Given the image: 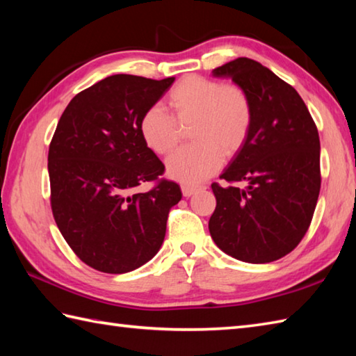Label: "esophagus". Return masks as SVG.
<instances>
[{
	"label": "esophagus",
	"instance_id": "esophagus-1",
	"mask_svg": "<svg viewBox=\"0 0 356 356\" xmlns=\"http://www.w3.org/2000/svg\"><path fill=\"white\" fill-rule=\"evenodd\" d=\"M200 190L199 186H190V185H182V194L185 197H191L193 194H195Z\"/></svg>",
	"mask_w": 356,
	"mask_h": 356
}]
</instances>
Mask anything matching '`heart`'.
<instances>
[{"label": "heart", "instance_id": "heart-1", "mask_svg": "<svg viewBox=\"0 0 356 356\" xmlns=\"http://www.w3.org/2000/svg\"><path fill=\"white\" fill-rule=\"evenodd\" d=\"M170 113L154 105L140 118L145 145L166 154L177 145L180 127L191 125L190 147L166 159V172L177 182L197 185L222 165V154L232 156L243 147L252 122V107L238 86L203 76H186L168 95Z\"/></svg>", "mask_w": 356, "mask_h": 356}]
</instances>
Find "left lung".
<instances>
[{"instance_id": "8db88e82", "label": "left lung", "mask_w": 356, "mask_h": 356, "mask_svg": "<svg viewBox=\"0 0 356 356\" xmlns=\"http://www.w3.org/2000/svg\"><path fill=\"white\" fill-rule=\"evenodd\" d=\"M213 76L243 90L252 122L220 176L229 185H211L217 205L209 234L240 261H275L297 248L312 220L321 186L318 130L297 90L254 59H234Z\"/></svg>"}]
</instances>
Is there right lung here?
Returning <instances> with one entry per match:
<instances>
[{
    "label": "right lung",
    "instance_id": "1",
    "mask_svg": "<svg viewBox=\"0 0 356 356\" xmlns=\"http://www.w3.org/2000/svg\"><path fill=\"white\" fill-rule=\"evenodd\" d=\"M174 82L113 74L67 105L49 148L51 211L79 259L105 274H125L161 249L170 209L182 199L145 142L143 113ZM159 179L147 193L143 181Z\"/></svg>",
    "mask_w": 356,
    "mask_h": 356
}]
</instances>
